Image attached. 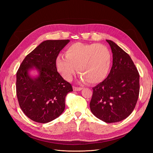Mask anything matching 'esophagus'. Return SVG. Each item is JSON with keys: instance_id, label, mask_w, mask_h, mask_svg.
Wrapping results in <instances>:
<instances>
[{"instance_id": "1", "label": "esophagus", "mask_w": 153, "mask_h": 153, "mask_svg": "<svg viewBox=\"0 0 153 153\" xmlns=\"http://www.w3.org/2000/svg\"><path fill=\"white\" fill-rule=\"evenodd\" d=\"M73 90L75 91H81L82 89V87H76V86H74L73 87Z\"/></svg>"}]
</instances>
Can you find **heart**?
<instances>
[{"label":"heart","instance_id":"obj_1","mask_svg":"<svg viewBox=\"0 0 153 153\" xmlns=\"http://www.w3.org/2000/svg\"><path fill=\"white\" fill-rule=\"evenodd\" d=\"M112 64V55L102 44L75 43L66 49L65 56L59 54L55 59L58 72L64 79L71 80L76 68L82 82L96 84L108 76Z\"/></svg>","mask_w":153,"mask_h":153}]
</instances>
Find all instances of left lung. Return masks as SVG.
Returning a JSON list of instances; mask_svg holds the SVG:
<instances>
[{"instance_id":"left-lung-1","label":"left lung","mask_w":153,"mask_h":153,"mask_svg":"<svg viewBox=\"0 0 153 153\" xmlns=\"http://www.w3.org/2000/svg\"><path fill=\"white\" fill-rule=\"evenodd\" d=\"M113 53L112 67L107 78L92 88L90 108L107 123L128 117L135 107L140 91V75L129 55L112 41L106 40Z\"/></svg>"}]
</instances>
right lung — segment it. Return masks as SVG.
Returning <instances> with one entry per match:
<instances>
[{"label": "right lung", "instance_id": "add662e5", "mask_svg": "<svg viewBox=\"0 0 153 153\" xmlns=\"http://www.w3.org/2000/svg\"><path fill=\"white\" fill-rule=\"evenodd\" d=\"M69 39L47 40L39 45L22 61L16 73L18 103L32 121L47 123L58 117L65 108V98L73 91L69 82L57 72L55 59ZM34 67L39 76L32 78L28 71Z\"/></svg>", "mask_w": 153, "mask_h": 153}]
</instances>
